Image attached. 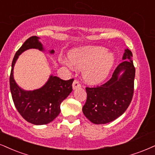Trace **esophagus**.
Wrapping results in <instances>:
<instances>
[{
	"label": "esophagus",
	"instance_id": "1",
	"mask_svg": "<svg viewBox=\"0 0 155 155\" xmlns=\"http://www.w3.org/2000/svg\"><path fill=\"white\" fill-rule=\"evenodd\" d=\"M81 87V85L80 84L79 81H78L77 80H74L73 83H72V88L74 90L76 88H79V87Z\"/></svg>",
	"mask_w": 155,
	"mask_h": 155
}]
</instances>
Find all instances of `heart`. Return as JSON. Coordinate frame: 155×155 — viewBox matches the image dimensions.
<instances>
[{
	"label": "heart",
	"mask_w": 155,
	"mask_h": 155,
	"mask_svg": "<svg viewBox=\"0 0 155 155\" xmlns=\"http://www.w3.org/2000/svg\"><path fill=\"white\" fill-rule=\"evenodd\" d=\"M66 64L83 70V77L90 84H98L106 79L114 63V54L104 47H87L74 49Z\"/></svg>",
	"instance_id": "heart-1"
}]
</instances>
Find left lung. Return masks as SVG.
Listing matches in <instances>:
<instances>
[{
	"label": "left lung",
	"mask_w": 155,
	"mask_h": 155,
	"mask_svg": "<svg viewBox=\"0 0 155 155\" xmlns=\"http://www.w3.org/2000/svg\"><path fill=\"white\" fill-rule=\"evenodd\" d=\"M131 57V51L125 49L122 58L124 61L118 64L109 81L101 86L85 88L87 100L83 112L92 123L104 124L114 121L129 107L132 100L135 78Z\"/></svg>",
	"instance_id": "1"
}]
</instances>
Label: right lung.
Masks as SVG:
<instances>
[{
    "label": "right lung",
    "instance_id": "obj_1",
    "mask_svg": "<svg viewBox=\"0 0 155 155\" xmlns=\"http://www.w3.org/2000/svg\"><path fill=\"white\" fill-rule=\"evenodd\" d=\"M39 38L34 36L26 39L16 51L12 62L10 75V89L12 98L21 116L29 123L44 125L52 121L60 113V104L72 91L74 79L63 81L50 75L42 87L34 91H24L17 85L13 78V68L18 56L29 49L44 51ZM51 54L54 50L49 51Z\"/></svg>",
    "mask_w": 155,
    "mask_h": 155
}]
</instances>
